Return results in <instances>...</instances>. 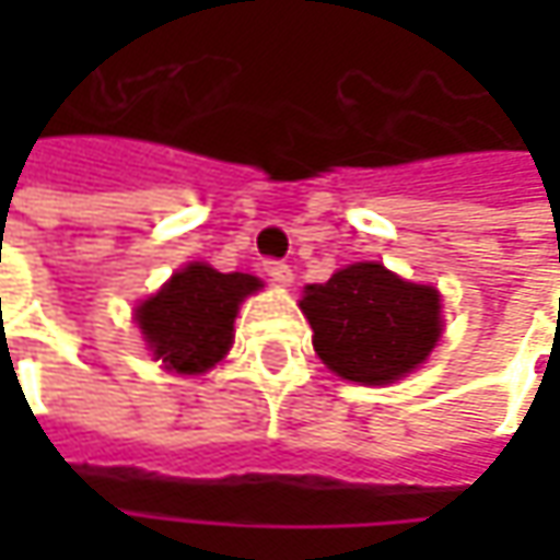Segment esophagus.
Wrapping results in <instances>:
<instances>
[{
    "mask_svg": "<svg viewBox=\"0 0 560 560\" xmlns=\"http://www.w3.org/2000/svg\"><path fill=\"white\" fill-rule=\"evenodd\" d=\"M265 273H268L273 283H280V287H290L292 283V270L287 261H277V258H268L265 261Z\"/></svg>",
    "mask_w": 560,
    "mask_h": 560,
    "instance_id": "esophagus-1",
    "label": "esophagus"
}]
</instances>
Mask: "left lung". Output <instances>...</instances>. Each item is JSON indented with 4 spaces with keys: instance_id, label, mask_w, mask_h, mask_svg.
Returning <instances> with one entry per match:
<instances>
[{
    "instance_id": "obj_1",
    "label": "left lung",
    "mask_w": 560,
    "mask_h": 560,
    "mask_svg": "<svg viewBox=\"0 0 560 560\" xmlns=\"http://www.w3.org/2000/svg\"><path fill=\"white\" fill-rule=\"evenodd\" d=\"M314 352L342 380L386 386L420 368L442 336L440 292L408 283L376 261L336 270L299 302Z\"/></svg>"
}]
</instances>
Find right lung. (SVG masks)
Returning <instances> with one entry per match:
<instances>
[{"label": "right lung", "instance_id": "obj_1", "mask_svg": "<svg viewBox=\"0 0 560 560\" xmlns=\"http://www.w3.org/2000/svg\"><path fill=\"white\" fill-rule=\"evenodd\" d=\"M261 290L252 273H221L192 261L137 308L149 352L177 374L211 371L233 346V320L243 299Z\"/></svg>", "mask_w": 560, "mask_h": 560}]
</instances>
